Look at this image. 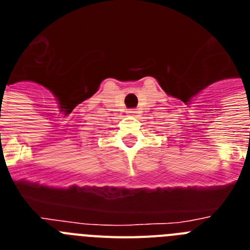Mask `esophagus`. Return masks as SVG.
Masks as SVG:
<instances>
[{"instance_id": "esophagus-1", "label": "esophagus", "mask_w": 250, "mask_h": 250, "mask_svg": "<svg viewBox=\"0 0 250 250\" xmlns=\"http://www.w3.org/2000/svg\"><path fill=\"white\" fill-rule=\"evenodd\" d=\"M127 114H129L130 116H136L135 110H129V111H127Z\"/></svg>"}]
</instances>
